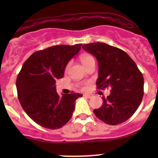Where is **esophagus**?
I'll list each match as a JSON object with an SVG mask.
<instances>
[{
  "mask_svg": "<svg viewBox=\"0 0 158 158\" xmlns=\"http://www.w3.org/2000/svg\"><path fill=\"white\" fill-rule=\"evenodd\" d=\"M83 96L85 97V98H90L91 97H92V95H89V94H85V95H84Z\"/></svg>",
  "mask_w": 158,
  "mask_h": 158,
  "instance_id": "34e87169",
  "label": "esophagus"
}]
</instances>
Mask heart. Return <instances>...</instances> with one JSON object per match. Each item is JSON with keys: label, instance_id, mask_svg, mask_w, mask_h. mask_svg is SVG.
Returning a JSON list of instances; mask_svg holds the SVG:
<instances>
[{"label": "heart", "instance_id": "1", "mask_svg": "<svg viewBox=\"0 0 158 158\" xmlns=\"http://www.w3.org/2000/svg\"><path fill=\"white\" fill-rule=\"evenodd\" d=\"M81 60V62H82V63L83 64V66H86V65L89 64V63H94L95 62V59H94V57L92 56L91 55H83L81 56L80 58ZM69 64L68 65L67 67H66V69H68V67H69Z\"/></svg>", "mask_w": 158, "mask_h": 158}]
</instances>
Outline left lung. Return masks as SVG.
Instances as JSON below:
<instances>
[{
  "mask_svg": "<svg viewBox=\"0 0 158 158\" xmlns=\"http://www.w3.org/2000/svg\"><path fill=\"white\" fill-rule=\"evenodd\" d=\"M82 48L98 63V89H111L102 97L101 108L93 110L98 118L116 125L130 118L137 111L144 95V77L134 60L122 49L104 43L85 44Z\"/></svg>",
  "mask_w": 158,
  "mask_h": 158,
  "instance_id": "1",
  "label": "left lung"
}]
</instances>
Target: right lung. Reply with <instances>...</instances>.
<instances>
[{"mask_svg": "<svg viewBox=\"0 0 158 158\" xmlns=\"http://www.w3.org/2000/svg\"><path fill=\"white\" fill-rule=\"evenodd\" d=\"M82 44L59 45L36 51L24 62L16 81L22 108L36 124L49 129L60 128L71 118L75 102L82 95L56 91V80L63 77L69 60Z\"/></svg>", "mask_w": 158, "mask_h": 158, "instance_id": "1", "label": "right lung"}]
</instances>
